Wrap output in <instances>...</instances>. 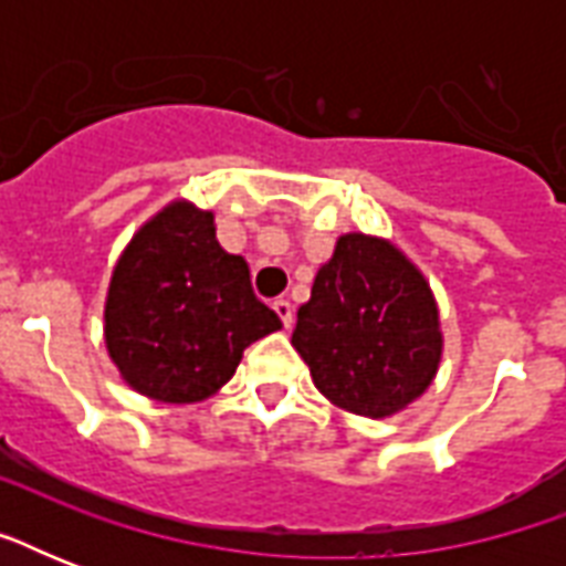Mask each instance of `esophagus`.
Listing matches in <instances>:
<instances>
[{
  "instance_id": "1",
  "label": "esophagus",
  "mask_w": 566,
  "mask_h": 566,
  "mask_svg": "<svg viewBox=\"0 0 566 566\" xmlns=\"http://www.w3.org/2000/svg\"><path fill=\"white\" fill-rule=\"evenodd\" d=\"M273 311H275V314H279V319H282L284 328L293 326V305H291V300H275L273 302Z\"/></svg>"
}]
</instances>
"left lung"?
Returning a JSON list of instances; mask_svg holds the SVG:
<instances>
[{
    "label": "left lung",
    "instance_id": "1",
    "mask_svg": "<svg viewBox=\"0 0 566 566\" xmlns=\"http://www.w3.org/2000/svg\"><path fill=\"white\" fill-rule=\"evenodd\" d=\"M291 344L328 402L385 420L429 390L443 332L434 293L408 255L349 231L317 270Z\"/></svg>",
    "mask_w": 566,
    "mask_h": 566
}]
</instances>
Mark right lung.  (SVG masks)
I'll return each mask as SVG.
<instances>
[{
  "mask_svg": "<svg viewBox=\"0 0 566 566\" xmlns=\"http://www.w3.org/2000/svg\"><path fill=\"white\" fill-rule=\"evenodd\" d=\"M282 328L252 293L249 266L217 240L213 213L176 199L135 231L111 273L105 346L132 390L202 402L243 349Z\"/></svg>",
  "mask_w": 566,
  "mask_h": 566,
  "instance_id": "obj_1",
  "label": "right lung"
}]
</instances>
